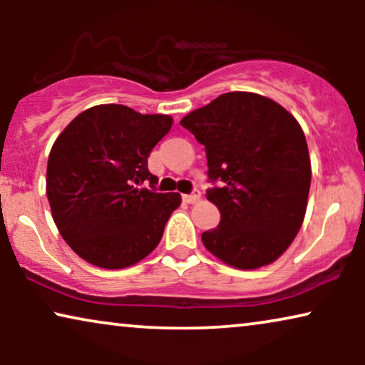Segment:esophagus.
I'll return each mask as SVG.
<instances>
[{"label": "esophagus", "instance_id": "1", "mask_svg": "<svg viewBox=\"0 0 365 365\" xmlns=\"http://www.w3.org/2000/svg\"><path fill=\"white\" fill-rule=\"evenodd\" d=\"M182 199H184V201H186L187 204L197 202L199 199H201V191H199V189H194V191H192L191 194H184Z\"/></svg>", "mask_w": 365, "mask_h": 365}]
</instances>
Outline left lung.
<instances>
[{"label": "left lung", "instance_id": "8db88e82", "mask_svg": "<svg viewBox=\"0 0 365 365\" xmlns=\"http://www.w3.org/2000/svg\"><path fill=\"white\" fill-rule=\"evenodd\" d=\"M206 149V196L221 212L202 244L222 262L257 269L276 261L306 216L311 159L302 128L281 104L234 91L181 119Z\"/></svg>", "mask_w": 365, "mask_h": 365}]
</instances>
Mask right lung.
<instances>
[{
	"instance_id": "add662e5",
	"label": "right lung",
	"mask_w": 365,
	"mask_h": 365,
	"mask_svg": "<svg viewBox=\"0 0 365 365\" xmlns=\"http://www.w3.org/2000/svg\"><path fill=\"white\" fill-rule=\"evenodd\" d=\"M173 126L166 114L99 104L78 114L54 141L46 194L69 247L93 266L123 269L154 251L181 194L158 192L148 158ZM150 181V189L138 184Z\"/></svg>"
}]
</instances>
